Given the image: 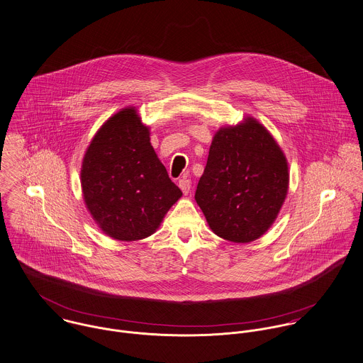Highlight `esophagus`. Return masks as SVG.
I'll return each instance as SVG.
<instances>
[{
  "instance_id": "1",
  "label": "esophagus",
  "mask_w": 363,
  "mask_h": 363,
  "mask_svg": "<svg viewBox=\"0 0 363 363\" xmlns=\"http://www.w3.org/2000/svg\"><path fill=\"white\" fill-rule=\"evenodd\" d=\"M179 188H181V191H182L184 195H188L189 191H191V181L186 179V178L181 179V181H179Z\"/></svg>"
}]
</instances>
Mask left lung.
<instances>
[{
    "mask_svg": "<svg viewBox=\"0 0 363 363\" xmlns=\"http://www.w3.org/2000/svg\"><path fill=\"white\" fill-rule=\"evenodd\" d=\"M288 182V162L279 143L247 117L216 132L195 199L216 235L246 243L272 227Z\"/></svg>",
    "mask_w": 363,
    "mask_h": 363,
    "instance_id": "left-lung-1",
    "label": "left lung"
}]
</instances>
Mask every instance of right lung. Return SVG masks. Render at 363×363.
Listing matches in <instances>:
<instances>
[{
	"label": "right lung",
	"mask_w": 363,
	"mask_h": 363,
	"mask_svg": "<svg viewBox=\"0 0 363 363\" xmlns=\"http://www.w3.org/2000/svg\"><path fill=\"white\" fill-rule=\"evenodd\" d=\"M81 184L93 220L118 241L150 237L182 196L135 107L122 108L97 130L82 162Z\"/></svg>",
	"instance_id": "obj_1"
}]
</instances>
